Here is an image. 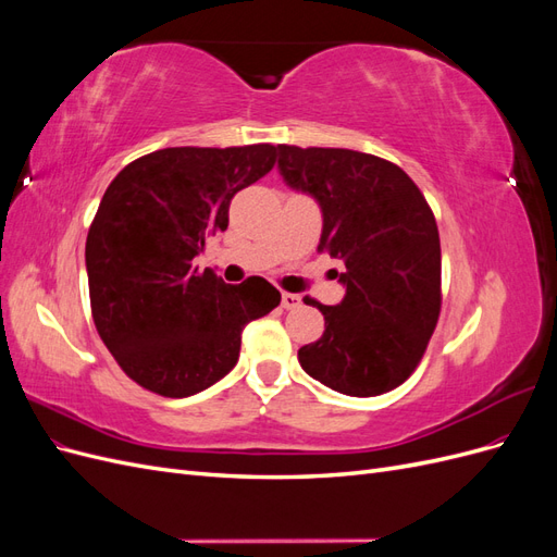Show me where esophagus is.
I'll list each match as a JSON object with an SVG mask.
<instances>
[{"label":"esophagus","mask_w":557,"mask_h":557,"mask_svg":"<svg viewBox=\"0 0 557 557\" xmlns=\"http://www.w3.org/2000/svg\"><path fill=\"white\" fill-rule=\"evenodd\" d=\"M301 305V297L295 293H283L281 295V307L283 309H297Z\"/></svg>","instance_id":"esophagus-1"}]
</instances>
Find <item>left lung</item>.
<instances>
[{"label": "left lung", "instance_id": "obj_1", "mask_svg": "<svg viewBox=\"0 0 557 557\" xmlns=\"http://www.w3.org/2000/svg\"><path fill=\"white\" fill-rule=\"evenodd\" d=\"M278 170L323 211L320 252L342 260V305H313L325 332L301 346V369L350 397L407 381L442 311V246L434 213L397 164L348 148L278 146Z\"/></svg>", "mask_w": 557, "mask_h": 557}]
</instances>
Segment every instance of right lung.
Wrapping results in <instances>:
<instances>
[{
  "mask_svg": "<svg viewBox=\"0 0 557 557\" xmlns=\"http://www.w3.org/2000/svg\"><path fill=\"white\" fill-rule=\"evenodd\" d=\"M276 146L162 148L129 162L88 230L95 327L123 372L150 393L190 397L239 360L250 320L281 305L260 276L239 285L193 264L225 232L230 201L276 162Z\"/></svg>",
  "mask_w": 557,
  "mask_h": 557,
  "instance_id": "add662e5",
  "label": "right lung"
}]
</instances>
